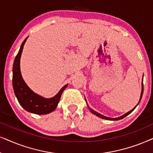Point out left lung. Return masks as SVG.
<instances>
[{"mask_svg": "<svg viewBox=\"0 0 153 153\" xmlns=\"http://www.w3.org/2000/svg\"><path fill=\"white\" fill-rule=\"evenodd\" d=\"M143 80H142V88H141V93H140V99H139V101H138V103H137V105H136L135 107L132 110H131V111H129V112H127V113H126L125 114H124L123 115H122V116H120V117H115V118H112V117H106V116H104V115H101V114H100V113H97V111H94L93 109H91V108H89V106L88 105V104H87V106H88V108L89 109V111H91V113H93L94 115H97V116H98V117H101V118H102V119H105V120H114V121H115V120H122V119H123L124 117H125L126 116H127L128 115H129V114H130L131 113L132 111H134V109L136 108V107L137 106V105H138V103H140V100H141V98H142V96H143ZM85 101H86V102H87V100H86V99H85Z\"/></svg>", "mask_w": 153, "mask_h": 153, "instance_id": "8db88e82", "label": "left lung"}]
</instances>
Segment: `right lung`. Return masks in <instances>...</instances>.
<instances>
[{
	"instance_id": "obj_1",
	"label": "right lung",
	"mask_w": 153,
	"mask_h": 153,
	"mask_svg": "<svg viewBox=\"0 0 153 153\" xmlns=\"http://www.w3.org/2000/svg\"><path fill=\"white\" fill-rule=\"evenodd\" d=\"M25 38L22 42L19 52L14 61L13 67V85L14 91L19 104L29 113L45 115L54 111L59 102L63 91L68 86L64 85L56 94L52 98H45L31 90L24 82L20 70V59L24 45L27 40Z\"/></svg>"
}]
</instances>
